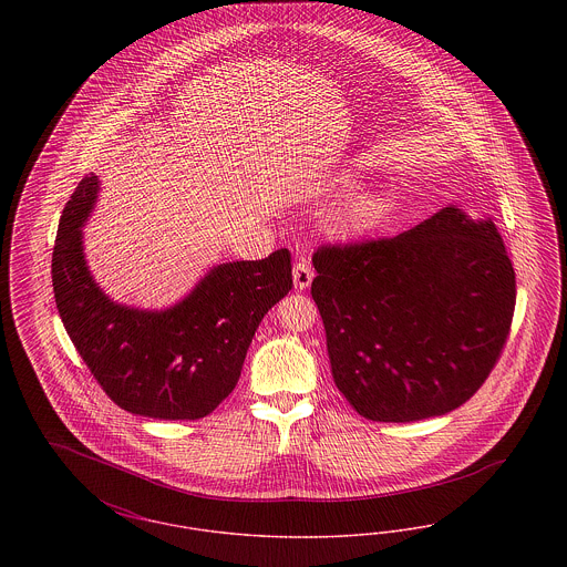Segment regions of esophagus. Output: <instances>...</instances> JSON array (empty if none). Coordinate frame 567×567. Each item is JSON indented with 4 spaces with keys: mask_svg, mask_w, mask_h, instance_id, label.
I'll list each match as a JSON object with an SVG mask.
<instances>
[{
    "mask_svg": "<svg viewBox=\"0 0 567 567\" xmlns=\"http://www.w3.org/2000/svg\"><path fill=\"white\" fill-rule=\"evenodd\" d=\"M312 278H315V270L310 268V264H308V261H299V264H296V268H293V282H296V289H299V291L308 289V287H310V282H312Z\"/></svg>",
    "mask_w": 567,
    "mask_h": 567,
    "instance_id": "1",
    "label": "esophagus"
}]
</instances>
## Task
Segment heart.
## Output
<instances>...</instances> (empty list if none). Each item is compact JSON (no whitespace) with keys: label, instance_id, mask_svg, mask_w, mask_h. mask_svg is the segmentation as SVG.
<instances>
[{"label":"heart","instance_id":"obj_1","mask_svg":"<svg viewBox=\"0 0 567 567\" xmlns=\"http://www.w3.org/2000/svg\"><path fill=\"white\" fill-rule=\"evenodd\" d=\"M357 183L359 181L352 172L342 169L317 185L310 195L317 204H329L354 189ZM389 213L391 204L384 193L374 189L354 190L327 213L323 220L324 234L338 243H359L377 234Z\"/></svg>","mask_w":567,"mask_h":567}]
</instances>
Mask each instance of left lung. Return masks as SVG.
Masks as SVG:
<instances>
[{
    "label": "left lung",
    "instance_id": "1",
    "mask_svg": "<svg viewBox=\"0 0 567 567\" xmlns=\"http://www.w3.org/2000/svg\"><path fill=\"white\" fill-rule=\"evenodd\" d=\"M312 264L333 382L370 421L465 404L506 344L514 270L491 218L446 206L391 240L323 246Z\"/></svg>",
    "mask_w": 567,
    "mask_h": 567
}]
</instances>
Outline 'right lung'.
I'll use <instances>...</instances> for the list:
<instances>
[{
	"label": "right lung",
	"instance_id": "right-lung-1",
	"mask_svg": "<svg viewBox=\"0 0 567 567\" xmlns=\"http://www.w3.org/2000/svg\"><path fill=\"white\" fill-rule=\"evenodd\" d=\"M97 193L100 178L84 176L59 220L53 291L63 327L114 404L148 419H202L234 391L261 319L291 291V252L218 264L163 310L118 303L84 257Z\"/></svg>",
	"mask_w": 567,
	"mask_h": 567
}]
</instances>
